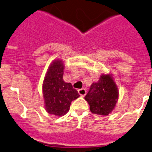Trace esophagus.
<instances>
[{
    "instance_id": "obj_1",
    "label": "esophagus",
    "mask_w": 152,
    "mask_h": 152,
    "mask_svg": "<svg viewBox=\"0 0 152 152\" xmlns=\"http://www.w3.org/2000/svg\"><path fill=\"white\" fill-rule=\"evenodd\" d=\"M77 92H78V93H79V95L81 96H85L86 94V90L85 88H80V89L77 90Z\"/></svg>"
}]
</instances>
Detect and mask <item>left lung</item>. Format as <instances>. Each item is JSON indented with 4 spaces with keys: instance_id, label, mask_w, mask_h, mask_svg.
Segmentation results:
<instances>
[{
    "instance_id": "8db88e82",
    "label": "left lung",
    "mask_w": 152,
    "mask_h": 152,
    "mask_svg": "<svg viewBox=\"0 0 152 152\" xmlns=\"http://www.w3.org/2000/svg\"><path fill=\"white\" fill-rule=\"evenodd\" d=\"M85 99L93 114L107 115L112 112L118 99V88L112 75H101L97 82L92 84Z\"/></svg>"
}]
</instances>
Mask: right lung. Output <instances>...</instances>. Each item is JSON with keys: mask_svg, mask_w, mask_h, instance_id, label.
<instances>
[{"mask_svg": "<svg viewBox=\"0 0 152 152\" xmlns=\"http://www.w3.org/2000/svg\"><path fill=\"white\" fill-rule=\"evenodd\" d=\"M64 69L63 60H53L48 66L42 85L45 108L48 114L56 116L66 115L71 102L80 96L71 83L63 79Z\"/></svg>", "mask_w": 152, "mask_h": 152, "instance_id": "1", "label": "right lung"}]
</instances>
